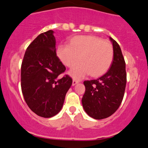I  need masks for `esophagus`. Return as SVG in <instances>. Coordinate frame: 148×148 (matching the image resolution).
<instances>
[{
	"instance_id": "34e87169",
	"label": "esophagus",
	"mask_w": 148,
	"mask_h": 148,
	"mask_svg": "<svg viewBox=\"0 0 148 148\" xmlns=\"http://www.w3.org/2000/svg\"><path fill=\"white\" fill-rule=\"evenodd\" d=\"M78 83H79V82L77 81V80H75V79H73V80L72 85H73V86H75V85H76V84H78Z\"/></svg>"
}]
</instances>
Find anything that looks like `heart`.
<instances>
[{"mask_svg": "<svg viewBox=\"0 0 148 148\" xmlns=\"http://www.w3.org/2000/svg\"><path fill=\"white\" fill-rule=\"evenodd\" d=\"M57 55L64 65L72 67L69 73L76 79H82L90 74L99 77L110 68L113 60V48L108 41L95 36H77L73 38L70 45L61 44Z\"/></svg>", "mask_w": 148, "mask_h": 148, "instance_id": "b5f03b06", "label": "heart"}]
</instances>
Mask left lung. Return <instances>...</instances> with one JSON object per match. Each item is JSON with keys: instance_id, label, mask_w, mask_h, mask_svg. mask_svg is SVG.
<instances>
[{"instance_id": "obj_1", "label": "left lung", "mask_w": 148, "mask_h": 148, "mask_svg": "<svg viewBox=\"0 0 148 148\" xmlns=\"http://www.w3.org/2000/svg\"><path fill=\"white\" fill-rule=\"evenodd\" d=\"M113 60L110 69L97 79L84 81L85 92L82 103L90 117L102 119L116 112L124 95L126 85L125 62L118 43L110 37Z\"/></svg>"}]
</instances>
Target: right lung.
Masks as SVG:
<instances>
[{
  "label": "right lung",
  "mask_w": 148,
  "mask_h": 148,
  "mask_svg": "<svg viewBox=\"0 0 148 148\" xmlns=\"http://www.w3.org/2000/svg\"><path fill=\"white\" fill-rule=\"evenodd\" d=\"M52 30L40 34L27 47L21 65V88L27 106L42 117L61 110L73 80L60 77L66 67L56 55Z\"/></svg>",
  "instance_id": "right-lung-1"
}]
</instances>
